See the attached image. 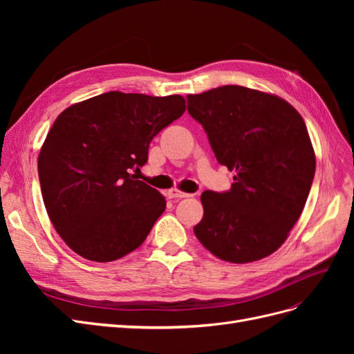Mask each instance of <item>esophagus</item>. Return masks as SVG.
I'll use <instances>...</instances> for the list:
<instances>
[{
	"mask_svg": "<svg viewBox=\"0 0 354 354\" xmlns=\"http://www.w3.org/2000/svg\"><path fill=\"white\" fill-rule=\"evenodd\" d=\"M167 196L168 199H181V198H189L190 195L185 194V192H180L177 189H171L167 192Z\"/></svg>",
	"mask_w": 354,
	"mask_h": 354,
	"instance_id": "obj_1",
	"label": "esophagus"
}]
</instances>
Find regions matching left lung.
Returning a JSON list of instances; mask_svg holds the SVG:
<instances>
[{
    "label": "left lung",
    "mask_w": 354,
    "mask_h": 354,
    "mask_svg": "<svg viewBox=\"0 0 354 354\" xmlns=\"http://www.w3.org/2000/svg\"><path fill=\"white\" fill-rule=\"evenodd\" d=\"M218 164L234 171L230 190L201 195L194 232L220 260L251 263L286 241L306 205L316 156L304 120L286 100L241 85L187 95Z\"/></svg>",
    "instance_id": "obj_1"
}]
</instances>
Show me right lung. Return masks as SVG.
<instances>
[{"label": "right lung", "mask_w": 354, "mask_h": 354, "mask_svg": "<svg viewBox=\"0 0 354 354\" xmlns=\"http://www.w3.org/2000/svg\"><path fill=\"white\" fill-rule=\"evenodd\" d=\"M185 111L177 94L109 91L57 116L38 176L48 217L72 251L108 263L145 242L167 202L131 173L147 162L152 138Z\"/></svg>", "instance_id": "right-lung-1"}]
</instances>
